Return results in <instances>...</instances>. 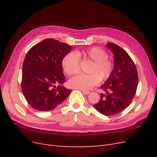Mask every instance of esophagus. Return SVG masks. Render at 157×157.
Segmentation results:
<instances>
[{"label":"esophagus","instance_id":"34e87169","mask_svg":"<svg viewBox=\"0 0 157 157\" xmlns=\"http://www.w3.org/2000/svg\"><path fill=\"white\" fill-rule=\"evenodd\" d=\"M82 92L84 95H88L90 94V92L88 91H84V90H82Z\"/></svg>","mask_w":157,"mask_h":157}]
</instances>
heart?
Segmentation results:
<instances>
[{
	"mask_svg": "<svg viewBox=\"0 0 157 157\" xmlns=\"http://www.w3.org/2000/svg\"><path fill=\"white\" fill-rule=\"evenodd\" d=\"M108 56L106 51L97 46L69 52L61 62L64 72L67 75H74L78 72L80 59L93 62L88 71L90 74H80L71 78L69 86L86 91L96 86L99 81H106L111 77L114 69L113 61L109 59Z\"/></svg>",
	"mask_w": 157,
	"mask_h": 157,
	"instance_id": "b5f03b06",
	"label": "heart"
}]
</instances>
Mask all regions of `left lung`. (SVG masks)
I'll return each mask as SVG.
<instances>
[{
  "label": "left lung",
  "instance_id": "obj_1",
  "mask_svg": "<svg viewBox=\"0 0 157 157\" xmlns=\"http://www.w3.org/2000/svg\"><path fill=\"white\" fill-rule=\"evenodd\" d=\"M107 48L114 54V69L106 82L101 86L99 101L94 105L96 110L105 116L117 115L130 105L136 93L138 74L134 61L121 47L108 42Z\"/></svg>",
  "mask_w": 157,
  "mask_h": 157
}]
</instances>
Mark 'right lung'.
Returning <instances> with one entry per match:
<instances>
[{"mask_svg": "<svg viewBox=\"0 0 157 157\" xmlns=\"http://www.w3.org/2000/svg\"><path fill=\"white\" fill-rule=\"evenodd\" d=\"M71 49L67 44L46 39L28 51L23 63L21 90L33 109L53 110L69 96L71 90L61 85L65 81L61 62Z\"/></svg>", "mask_w": 157, "mask_h": 157, "instance_id": "add662e5", "label": "right lung"}]
</instances>
